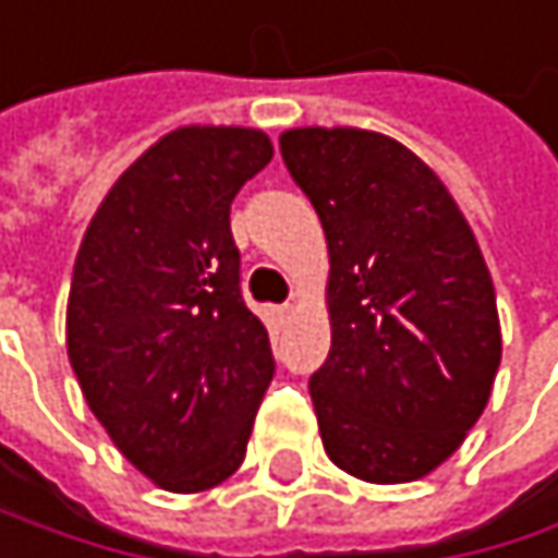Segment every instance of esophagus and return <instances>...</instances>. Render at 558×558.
<instances>
[{"instance_id":"esophagus-1","label":"esophagus","mask_w":558,"mask_h":558,"mask_svg":"<svg viewBox=\"0 0 558 558\" xmlns=\"http://www.w3.org/2000/svg\"><path fill=\"white\" fill-rule=\"evenodd\" d=\"M288 320H291V304H281V307H274V311H270V324H274V330H284V327H288Z\"/></svg>"}]
</instances>
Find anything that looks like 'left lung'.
<instances>
[{"label":"left lung","instance_id":"obj_1","mask_svg":"<svg viewBox=\"0 0 558 558\" xmlns=\"http://www.w3.org/2000/svg\"><path fill=\"white\" fill-rule=\"evenodd\" d=\"M330 251V353L311 377L327 457L367 483L440 466L499 371L496 291L450 191L410 148L361 129L281 135Z\"/></svg>","mask_w":558,"mask_h":558}]
</instances>
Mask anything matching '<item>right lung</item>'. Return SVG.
<instances>
[{
    "label": "right lung",
    "mask_w": 558,
    "mask_h": 558,
    "mask_svg": "<svg viewBox=\"0 0 558 558\" xmlns=\"http://www.w3.org/2000/svg\"><path fill=\"white\" fill-rule=\"evenodd\" d=\"M274 148L191 125L151 145L95 211L69 291V361L114 447L174 493L225 483L274 377L241 294L231 202Z\"/></svg>",
    "instance_id": "obj_1"
}]
</instances>
